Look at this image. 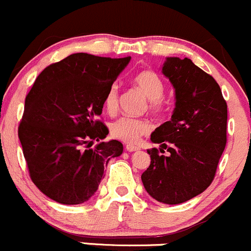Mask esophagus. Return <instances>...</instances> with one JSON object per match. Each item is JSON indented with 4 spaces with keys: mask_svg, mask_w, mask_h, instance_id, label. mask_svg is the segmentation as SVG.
Masks as SVG:
<instances>
[{
    "mask_svg": "<svg viewBox=\"0 0 251 251\" xmlns=\"http://www.w3.org/2000/svg\"><path fill=\"white\" fill-rule=\"evenodd\" d=\"M126 150L128 152H133V151H138L139 147L135 146V145H131V144H126Z\"/></svg>",
    "mask_w": 251,
    "mask_h": 251,
    "instance_id": "obj_1",
    "label": "esophagus"
}]
</instances>
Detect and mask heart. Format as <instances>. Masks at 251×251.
<instances>
[{"mask_svg": "<svg viewBox=\"0 0 251 251\" xmlns=\"http://www.w3.org/2000/svg\"><path fill=\"white\" fill-rule=\"evenodd\" d=\"M134 83L140 88L145 97L149 99V110L156 115H162L168 110V101L163 98L165 84L157 72L152 70L140 71L134 76ZM104 108L110 115H115L120 104V87L112 83L107 88L102 99ZM152 125L147 118L121 117L111 123V136L126 144H136L141 136L151 131Z\"/></svg>", "mask_w": 251, "mask_h": 251, "instance_id": "1", "label": "heart"}]
</instances>
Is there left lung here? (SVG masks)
<instances>
[{"label":"left lung","mask_w":251,"mask_h":251,"mask_svg":"<svg viewBox=\"0 0 251 251\" xmlns=\"http://www.w3.org/2000/svg\"><path fill=\"white\" fill-rule=\"evenodd\" d=\"M163 74L175 88L172 120L152 133L162 149H150L151 164L141 180L152 198L180 204L210 186L227 143V104L213 76L190 59L167 58ZM168 156L159 155L164 149Z\"/></svg>","instance_id":"1"}]
</instances>
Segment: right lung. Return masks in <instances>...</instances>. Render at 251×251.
I'll use <instances>...</instances> for the list:
<instances>
[{"label":"right lung","mask_w":251,"mask_h":251,"mask_svg":"<svg viewBox=\"0 0 251 251\" xmlns=\"http://www.w3.org/2000/svg\"><path fill=\"white\" fill-rule=\"evenodd\" d=\"M130 61L76 53L47 66L25 98L18 126L30 179L47 197L81 204L97 192L104 169L123 152L122 143L102 141L100 120L107 88ZM93 141H99L90 149Z\"/></svg>","instance_id":"add662e5"}]
</instances>
